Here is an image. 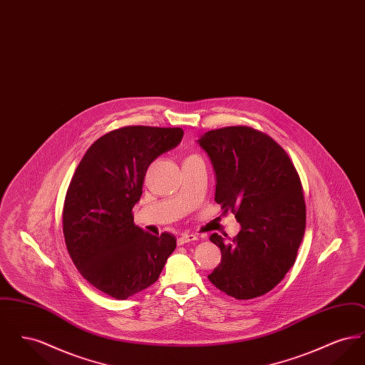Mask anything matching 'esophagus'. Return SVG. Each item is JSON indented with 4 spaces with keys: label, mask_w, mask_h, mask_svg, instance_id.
I'll list each match as a JSON object with an SVG mask.
<instances>
[{
    "label": "esophagus",
    "mask_w": 365,
    "mask_h": 365,
    "mask_svg": "<svg viewBox=\"0 0 365 365\" xmlns=\"http://www.w3.org/2000/svg\"><path fill=\"white\" fill-rule=\"evenodd\" d=\"M197 240H198V235H195V234H182L178 238V245H185V243L192 242Z\"/></svg>",
    "instance_id": "34e87169"
}]
</instances>
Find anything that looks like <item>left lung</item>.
<instances>
[{"mask_svg": "<svg viewBox=\"0 0 365 365\" xmlns=\"http://www.w3.org/2000/svg\"><path fill=\"white\" fill-rule=\"evenodd\" d=\"M216 173L215 201L241 231L212 234L222 261L208 279L223 293L250 299L271 292L294 265L307 207L299 175L286 150L247 125L210 130L198 139Z\"/></svg>", "mask_w": 365, "mask_h": 365, "instance_id": "obj_1", "label": "left lung"}]
</instances>
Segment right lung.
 <instances>
[{
    "label": "right lung",
    "instance_id": "obj_1",
    "mask_svg": "<svg viewBox=\"0 0 365 365\" xmlns=\"http://www.w3.org/2000/svg\"><path fill=\"white\" fill-rule=\"evenodd\" d=\"M183 137L179 127L127 125L88 149L72 175L63 208L67 250L90 284L116 299L152 286L176 247L134 225L148 167Z\"/></svg>",
    "mask_w": 365,
    "mask_h": 365
}]
</instances>
